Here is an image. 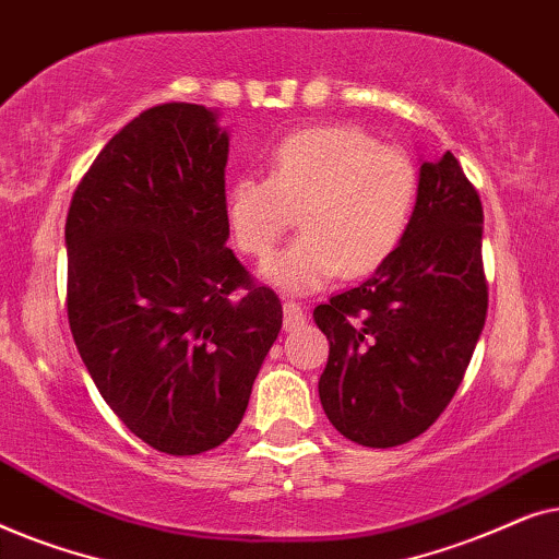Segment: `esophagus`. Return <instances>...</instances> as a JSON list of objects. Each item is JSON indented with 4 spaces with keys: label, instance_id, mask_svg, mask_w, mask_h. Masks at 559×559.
Here are the masks:
<instances>
[{
    "label": "esophagus",
    "instance_id": "obj_1",
    "mask_svg": "<svg viewBox=\"0 0 559 559\" xmlns=\"http://www.w3.org/2000/svg\"><path fill=\"white\" fill-rule=\"evenodd\" d=\"M282 310H285V331H295V328H300L305 320H308V310H305L300 302L287 300Z\"/></svg>",
    "mask_w": 559,
    "mask_h": 559
}]
</instances>
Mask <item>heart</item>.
I'll use <instances>...</instances> for the list:
<instances>
[{
    "instance_id": "heart-1",
    "label": "heart",
    "mask_w": 559,
    "mask_h": 559,
    "mask_svg": "<svg viewBox=\"0 0 559 559\" xmlns=\"http://www.w3.org/2000/svg\"><path fill=\"white\" fill-rule=\"evenodd\" d=\"M415 159L354 127L302 129L272 150L270 175H239L226 221L241 254L266 259L297 213L302 234L266 266L272 285L316 293L394 257L417 211Z\"/></svg>"
}]
</instances>
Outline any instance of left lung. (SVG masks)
I'll return each instance as SVG.
<instances>
[{
  "instance_id": "left-lung-1",
  "label": "left lung",
  "mask_w": 559,
  "mask_h": 559,
  "mask_svg": "<svg viewBox=\"0 0 559 559\" xmlns=\"http://www.w3.org/2000/svg\"><path fill=\"white\" fill-rule=\"evenodd\" d=\"M480 239L478 190L445 152L419 167L417 211L394 257L312 310L331 341L320 404L343 438L394 448L445 412L486 323Z\"/></svg>"
}]
</instances>
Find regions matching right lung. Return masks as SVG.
<instances>
[{
    "label": "right lung",
    "mask_w": 559,
    "mask_h": 559,
    "mask_svg": "<svg viewBox=\"0 0 559 559\" xmlns=\"http://www.w3.org/2000/svg\"><path fill=\"white\" fill-rule=\"evenodd\" d=\"M228 134L198 104L129 121L66 218L68 323L104 402L150 448H218L282 328L274 289L226 247Z\"/></svg>",
    "instance_id": "obj_1"
}]
</instances>
